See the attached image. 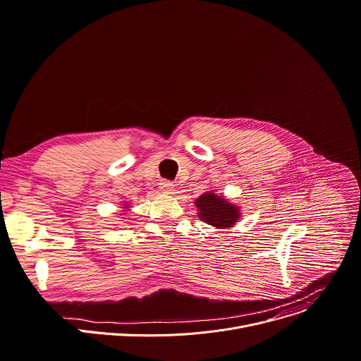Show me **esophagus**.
<instances>
[{
  "instance_id": "34e87169",
  "label": "esophagus",
  "mask_w": 361,
  "mask_h": 361,
  "mask_svg": "<svg viewBox=\"0 0 361 361\" xmlns=\"http://www.w3.org/2000/svg\"><path fill=\"white\" fill-rule=\"evenodd\" d=\"M159 188H161V191H164V192H171V191L174 190V184L170 183V181H161V183H159Z\"/></svg>"
}]
</instances>
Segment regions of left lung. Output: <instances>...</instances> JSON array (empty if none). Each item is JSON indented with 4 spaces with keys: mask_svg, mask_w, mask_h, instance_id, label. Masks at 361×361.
Returning a JSON list of instances; mask_svg holds the SVG:
<instances>
[{
    "mask_svg": "<svg viewBox=\"0 0 361 361\" xmlns=\"http://www.w3.org/2000/svg\"><path fill=\"white\" fill-rule=\"evenodd\" d=\"M194 204L197 207L199 217L216 228L233 227L242 217L239 206L231 203L213 190L199 195Z\"/></svg>",
    "mask_w": 361,
    "mask_h": 361,
    "instance_id": "8db88e82",
    "label": "left lung"
}]
</instances>
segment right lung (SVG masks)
<instances>
[{"instance_id": "1", "label": "right lung", "mask_w": 361, "mask_h": 361, "mask_svg": "<svg viewBox=\"0 0 361 361\" xmlns=\"http://www.w3.org/2000/svg\"><path fill=\"white\" fill-rule=\"evenodd\" d=\"M122 209H123V212H128V210H130V206H128V203H125ZM122 214H123V213H122Z\"/></svg>"}]
</instances>
